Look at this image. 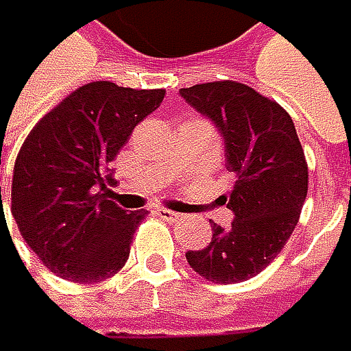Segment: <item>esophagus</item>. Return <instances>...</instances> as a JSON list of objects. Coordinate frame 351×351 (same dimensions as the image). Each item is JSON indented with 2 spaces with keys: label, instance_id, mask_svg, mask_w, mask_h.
<instances>
[{
  "label": "esophagus",
  "instance_id": "obj_1",
  "mask_svg": "<svg viewBox=\"0 0 351 351\" xmlns=\"http://www.w3.org/2000/svg\"><path fill=\"white\" fill-rule=\"evenodd\" d=\"M156 215H158V217H162V219H166V221H177V219L181 217L179 213L168 210V208H158V210H156Z\"/></svg>",
  "mask_w": 351,
  "mask_h": 351
}]
</instances>
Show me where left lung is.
<instances>
[{"label":"left lung","instance_id":"left-lung-1","mask_svg":"<svg viewBox=\"0 0 351 351\" xmlns=\"http://www.w3.org/2000/svg\"><path fill=\"white\" fill-rule=\"evenodd\" d=\"M181 97L217 126L225 166L234 174L229 227L213 223L206 248L187 263L217 285H236L263 271L285 248L307 195V162L291 115L246 84L223 80L181 88Z\"/></svg>","mask_w":351,"mask_h":351}]
</instances>
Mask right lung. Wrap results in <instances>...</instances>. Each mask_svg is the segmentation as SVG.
<instances>
[{
    "label": "right lung",
    "mask_w": 351,
    "mask_h": 351,
    "mask_svg": "<svg viewBox=\"0 0 351 351\" xmlns=\"http://www.w3.org/2000/svg\"><path fill=\"white\" fill-rule=\"evenodd\" d=\"M164 94L160 88L92 82L62 99L29 132L12 177V217L52 274L94 285L126 265L147 213L115 204L107 187L113 183L109 164Z\"/></svg>",
    "instance_id": "1"
}]
</instances>
